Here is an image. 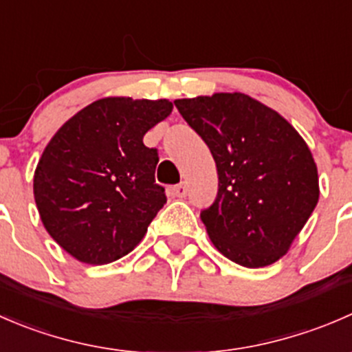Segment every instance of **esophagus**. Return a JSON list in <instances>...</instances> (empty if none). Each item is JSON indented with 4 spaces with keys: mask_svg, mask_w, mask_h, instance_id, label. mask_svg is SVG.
<instances>
[{
    "mask_svg": "<svg viewBox=\"0 0 352 352\" xmlns=\"http://www.w3.org/2000/svg\"><path fill=\"white\" fill-rule=\"evenodd\" d=\"M172 192H173V196H177V197H186L187 192H189V187H187L186 182L177 184V186H173Z\"/></svg>",
    "mask_w": 352,
    "mask_h": 352,
    "instance_id": "obj_1",
    "label": "esophagus"
}]
</instances>
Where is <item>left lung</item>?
I'll list each match as a JSON object with an SVG mask.
<instances>
[{
    "label": "left lung",
    "mask_w": 352,
    "mask_h": 352,
    "mask_svg": "<svg viewBox=\"0 0 352 352\" xmlns=\"http://www.w3.org/2000/svg\"><path fill=\"white\" fill-rule=\"evenodd\" d=\"M218 170V196L201 211L225 257L265 267L289 250L318 202V173L303 138L283 116L245 94L173 102Z\"/></svg>",
    "instance_id": "obj_1"
}]
</instances>
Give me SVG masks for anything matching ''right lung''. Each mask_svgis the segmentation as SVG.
I'll return each mask as SVG.
<instances>
[{
    "label": "right lung",
    "instance_id": "obj_1",
    "mask_svg": "<svg viewBox=\"0 0 352 352\" xmlns=\"http://www.w3.org/2000/svg\"><path fill=\"white\" fill-rule=\"evenodd\" d=\"M173 105L100 98L52 136L34 175V197L49 235L85 264L129 254L166 202L155 182L158 151L143 138Z\"/></svg>",
    "mask_w": 352,
    "mask_h": 352
}]
</instances>
